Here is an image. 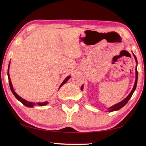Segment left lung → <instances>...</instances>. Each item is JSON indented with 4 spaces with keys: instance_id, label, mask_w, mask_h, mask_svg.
I'll use <instances>...</instances> for the list:
<instances>
[{
    "instance_id": "left-lung-1",
    "label": "left lung",
    "mask_w": 146,
    "mask_h": 146,
    "mask_svg": "<svg viewBox=\"0 0 146 146\" xmlns=\"http://www.w3.org/2000/svg\"><path fill=\"white\" fill-rule=\"evenodd\" d=\"M133 55H134V58H135V60L136 62H137V58H136L135 54H133ZM135 73H136V75H135V84H134V88H133V89H132V90L131 91V93H130L129 95L127 96V97L124 99V100H122V102H120V103L117 104H116V105H113V106L111 107L110 108H108V111H109L110 112V111H115V110H118L120 109L121 108L123 107L124 106V105H125L127 103L128 101L129 100V99L131 98L132 95V94H133V93H134V92L135 91V88H136V86H137V78H138V73H137V68H136V70H135ZM82 88H83V86H82L81 90H82Z\"/></svg>"
}]
</instances>
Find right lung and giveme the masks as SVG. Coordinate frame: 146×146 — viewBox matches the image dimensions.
<instances>
[{"label":"right lung","mask_w":146,"mask_h":146,"mask_svg":"<svg viewBox=\"0 0 146 146\" xmlns=\"http://www.w3.org/2000/svg\"><path fill=\"white\" fill-rule=\"evenodd\" d=\"M9 68H8V71H7V75H8V78H9V86H10V88H11V91H12V94H14V95L15 96V98H16L19 101H20V102H21V103L23 104V105H25V106L28 107H33L34 106V105H36V104L35 103V102H31L26 101V100H24V99H23V98H22L21 97H20L19 96V95L16 94V93H15V92H14V89H13V87H12V83H11V82L10 76H9ZM70 77H71L70 76H68V77H66V78H65V80L63 81V82L61 83L60 86V88H60V87H61V86H63V85H64L65 83H66V82L68 81V80L70 79ZM46 104H48V102H44V103H38V105H39V106H43V105H46Z\"/></svg>","instance_id":"add662e5"}]
</instances>
